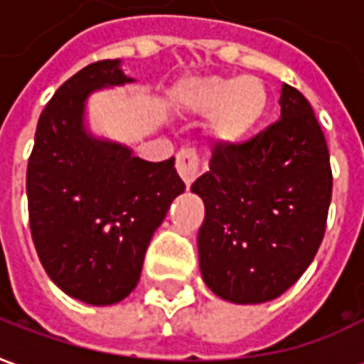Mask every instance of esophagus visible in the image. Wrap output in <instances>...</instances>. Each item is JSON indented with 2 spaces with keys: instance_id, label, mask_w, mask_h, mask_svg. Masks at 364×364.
<instances>
[{
  "instance_id": "34e87169",
  "label": "esophagus",
  "mask_w": 364,
  "mask_h": 364,
  "mask_svg": "<svg viewBox=\"0 0 364 364\" xmlns=\"http://www.w3.org/2000/svg\"><path fill=\"white\" fill-rule=\"evenodd\" d=\"M177 171H179V175H181V179L185 181L187 187L197 179L198 173H200V159H198L197 150L183 148L177 154Z\"/></svg>"
}]
</instances>
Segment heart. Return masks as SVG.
Segmentation results:
<instances>
[{
	"label": "heart",
	"instance_id": "1",
	"mask_svg": "<svg viewBox=\"0 0 364 364\" xmlns=\"http://www.w3.org/2000/svg\"><path fill=\"white\" fill-rule=\"evenodd\" d=\"M175 103L195 114H210V128L218 138L237 140L263 117L269 97L257 77L206 75L183 82L173 93Z\"/></svg>",
	"mask_w": 364,
	"mask_h": 364
}]
</instances>
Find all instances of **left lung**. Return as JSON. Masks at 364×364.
<instances>
[{"instance_id": "1", "label": "left lung", "mask_w": 364, "mask_h": 364, "mask_svg": "<svg viewBox=\"0 0 364 364\" xmlns=\"http://www.w3.org/2000/svg\"><path fill=\"white\" fill-rule=\"evenodd\" d=\"M281 119L244 144H216L191 191L205 203L198 263L206 287L236 304L281 296L312 263L328 222L331 166L312 107L290 85Z\"/></svg>"}]
</instances>
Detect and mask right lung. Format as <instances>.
Wrapping results in <instances>:
<instances>
[{
    "instance_id": "right-lung-1",
    "label": "right lung",
    "mask_w": 364,
    "mask_h": 364,
    "mask_svg": "<svg viewBox=\"0 0 364 364\" xmlns=\"http://www.w3.org/2000/svg\"><path fill=\"white\" fill-rule=\"evenodd\" d=\"M134 82L101 60L64 82L36 124L27 167L28 222L52 281L85 304L127 298L169 205L185 191L175 159L146 161L83 127L93 91Z\"/></svg>"
}]
</instances>
